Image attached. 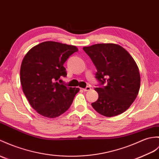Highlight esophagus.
<instances>
[{"instance_id": "1", "label": "esophagus", "mask_w": 159, "mask_h": 159, "mask_svg": "<svg viewBox=\"0 0 159 159\" xmlns=\"http://www.w3.org/2000/svg\"><path fill=\"white\" fill-rule=\"evenodd\" d=\"M90 90H91V87H89V86H87L85 88L83 89L84 91H89Z\"/></svg>"}]
</instances>
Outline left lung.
<instances>
[{
	"label": "left lung",
	"mask_w": 159,
	"mask_h": 159,
	"mask_svg": "<svg viewBox=\"0 0 159 159\" xmlns=\"http://www.w3.org/2000/svg\"><path fill=\"white\" fill-rule=\"evenodd\" d=\"M93 61L99 81L95 90L98 99L92 103L95 110L107 117L122 114L129 108L138 94L140 75L137 64L123 47L112 43L83 47Z\"/></svg>",
	"instance_id": "1"
}]
</instances>
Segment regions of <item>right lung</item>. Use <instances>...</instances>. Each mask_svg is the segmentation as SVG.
<instances>
[{
    "mask_svg": "<svg viewBox=\"0 0 159 159\" xmlns=\"http://www.w3.org/2000/svg\"><path fill=\"white\" fill-rule=\"evenodd\" d=\"M78 49L53 41L32 47L25 55L20 68V81L30 104L39 114L55 118L70 107L79 88L68 87L60 83L67 73L64 64Z\"/></svg>",
    "mask_w": 159,
    "mask_h": 159,
    "instance_id": "1",
    "label": "right lung"
}]
</instances>
